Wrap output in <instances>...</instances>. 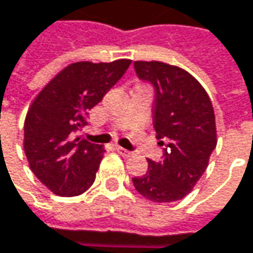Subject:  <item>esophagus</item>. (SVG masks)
<instances>
[{
	"label": "esophagus",
	"instance_id": "1",
	"mask_svg": "<svg viewBox=\"0 0 253 253\" xmlns=\"http://www.w3.org/2000/svg\"><path fill=\"white\" fill-rule=\"evenodd\" d=\"M116 150L123 156V158H130L131 155H133V152H130V150H126V149H123V148H120V146H117L116 148Z\"/></svg>",
	"mask_w": 253,
	"mask_h": 253
}]
</instances>
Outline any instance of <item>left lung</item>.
Listing matches in <instances>:
<instances>
[{
	"label": "left lung",
	"mask_w": 253,
	"mask_h": 253,
	"mask_svg": "<svg viewBox=\"0 0 253 253\" xmlns=\"http://www.w3.org/2000/svg\"><path fill=\"white\" fill-rule=\"evenodd\" d=\"M140 81L155 89L153 127L164 155L149 159L148 172L133 178L136 191L153 203H172L188 194L204 173L217 145L211 101L187 71L164 62H134Z\"/></svg>",
	"instance_id": "8db88e82"
}]
</instances>
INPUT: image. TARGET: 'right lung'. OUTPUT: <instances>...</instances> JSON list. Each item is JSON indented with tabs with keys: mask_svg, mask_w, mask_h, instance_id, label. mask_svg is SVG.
Returning <instances> with one entry per match:
<instances>
[{
	"mask_svg": "<svg viewBox=\"0 0 253 253\" xmlns=\"http://www.w3.org/2000/svg\"><path fill=\"white\" fill-rule=\"evenodd\" d=\"M130 63H72L36 97L24 122V152L30 169L55 194L74 197L92 185L104 149L77 133Z\"/></svg>",
	"mask_w": 253,
	"mask_h": 253,
	"instance_id": "obj_1",
	"label": "right lung"
}]
</instances>
